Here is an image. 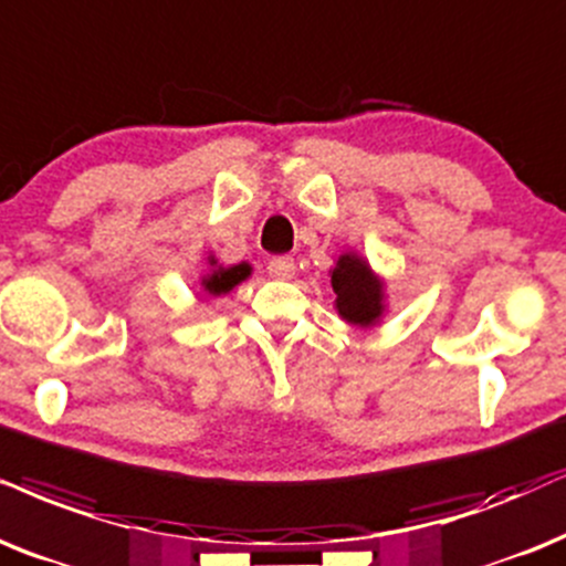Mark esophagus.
I'll list each match as a JSON object with an SVG mask.
<instances>
[{
	"label": "esophagus",
	"mask_w": 566,
	"mask_h": 566,
	"mask_svg": "<svg viewBox=\"0 0 566 566\" xmlns=\"http://www.w3.org/2000/svg\"><path fill=\"white\" fill-rule=\"evenodd\" d=\"M269 274L274 279H292L295 276V261L290 255H274L269 261Z\"/></svg>",
	"instance_id": "obj_1"
}]
</instances>
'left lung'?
<instances>
[{
    "instance_id": "left-lung-1",
    "label": "left lung",
    "mask_w": 566,
    "mask_h": 566,
    "mask_svg": "<svg viewBox=\"0 0 566 566\" xmlns=\"http://www.w3.org/2000/svg\"><path fill=\"white\" fill-rule=\"evenodd\" d=\"M334 290V307L347 324L370 328L384 318L386 313V290L384 279L370 269V263L347 250L336 259L334 269L328 271Z\"/></svg>"
}]
</instances>
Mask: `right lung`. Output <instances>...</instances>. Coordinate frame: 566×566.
I'll return each instance as SVG.
<instances>
[{
  "mask_svg": "<svg viewBox=\"0 0 566 566\" xmlns=\"http://www.w3.org/2000/svg\"><path fill=\"white\" fill-rule=\"evenodd\" d=\"M250 274H253V269H250V263L245 261L234 263V266H221L213 255H209V274L200 276V292L211 297L227 295V292L238 287L240 282H245Z\"/></svg>",
  "mask_w": 566,
  "mask_h": 566,
  "instance_id": "right-lung-1",
  "label": "right lung"
}]
</instances>
